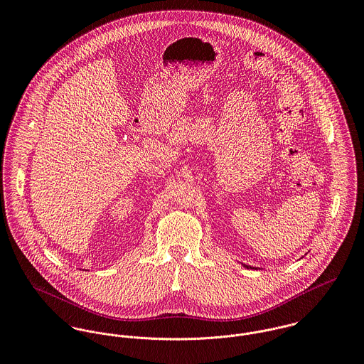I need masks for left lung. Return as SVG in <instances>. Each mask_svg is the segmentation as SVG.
I'll list each match as a JSON object with an SVG mask.
<instances>
[{
    "label": "left lung",
    "instance_id": "left-lung-1",
    "mask_svg": "<svg viewBox=\"0 0 364 364\" xmlns=\"http://www.w3.org/2000/svg\"><path fill=\"white\" fill-rule=\"evenodd\" d=\"M242 266H244V267H247V269H255V267H252V266H248V264H244V263H242Z\"/></svg>",
    "mask_w": 364,
    "mask_h": 364
}]
</instances>
